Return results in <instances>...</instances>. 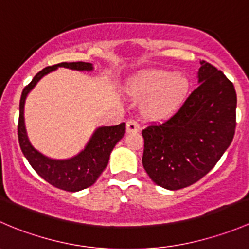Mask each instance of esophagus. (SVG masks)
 Here are the masks:
<instances>
[{"label":"esophagus","instance_id":"esophagus-1","mask_svg":"<svg viewBox=\"0 0 249 249\" xmlns=\"http://www.w3.org/2000/svg\"><path fill=\"white\" fill-rule=\"evenodd\" d=\"M140 124L139 123L136 122V120H132V119H130L129 122L126 123V132H137V131H140Z\"/></svg>","mask_w":249,"mask_h":249}]
</instances>
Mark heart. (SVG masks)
Segmentation results:
<instances>
[{
	"instance_id": "obj_1",
	"label": "heart",
	"mask_w": 249,
	"mask_h": 249,
	"mask_svg": "<svg viewBox=\"0 0 249 249\" xmlns=\"http://www.w3.org/2000/svg\"><path fill=\"white\" fill-rule=\"evenodd\" d=\"M130 96L142 99V110L148 118L162 120L180 107L189 90V80L182 73L165 70H147L130 77L125 84Z\"/></svg>"
}]
</instances>
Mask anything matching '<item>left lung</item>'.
Returning a JSON list of instances; mask_svg holds the SVG:
<instances>
[{"instance_id": "obj_1", "label": "left lung", "mask_w": 249, "mask_h": 249, "mask_svg": "<svg viewBox=\"0 0 249 249\" xmlns=\"http://www.w3.org/2000/svg\"><path fill=\"white\" fill-rule=\"evenodd\" d=\"M196 89L162 124L142 130V164L153 182L169 190L189 187L214 167L236 127V91L222 71L200 61Z\"/></svg>"}]
</instances>
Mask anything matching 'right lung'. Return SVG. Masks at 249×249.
Here are the masks:
<instances>
[{
	"mask_svg": "<svg viewBox=\"0 0 249 249\" xmlns=\"http://www.w3.org/2000/svg\"><path fill=\"white\" fill-rule=\"evenodd\" d=\"M57 67L76 70V71H92L90 62H61V64L48 66L39 71L30 84L24 88L19 104V123H18V137L22 154L35 170L49 184L66 190L79 192L96 182L102 171L108 164L110 152L125 134V123L115 126L97 127L84 149L70 159H50L35 149L26 134L24 119V106L27 94L35 88L41 78Z\"/></svg>",
	"mask_w": 249,
	"mask_h": 249,
	"instance_id": "add662e5",
	"label": "right lung"
}]
</instances>
